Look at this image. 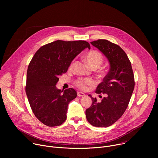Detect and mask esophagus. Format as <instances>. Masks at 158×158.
Instances as JSON below:
<instances>
[{
  "instance_id": "1",
  "label": "esophagus",
  "mask_w": 158,
  "mask_h": 158,
  "mask_svg": "<svg viewBox=\"0 0 158 158\" xmlns=\"http://www.w3.org/2000/svg\"><path fill=\"white\" fill-rule=\"evenodd\" d=\"M77 96L78 97H84V96H85V94L81 92H77Z\"/></svg>"
}]
</instances>
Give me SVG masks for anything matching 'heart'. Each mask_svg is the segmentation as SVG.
I'll use <instances>...</instances> for the list:
<instances>
[{"mask_svg":"<svg viewBox=\"0 0 158 158\" xmlns=\"http://www.w3.org/2000/svg\"><path fill=\"white\" fill-rule=\"evenodd\" d=\"M85 59L92 69H96L102 63L103 57L99 52L92 51L85 54ZM94 84V80L91 78H79L75 82L76 86L82 90H86L89 86H91Z\"/></svg>","mask_w":158,"mask_h":158,"instance_id":"heart-1","label":"heart"}]
</instances>
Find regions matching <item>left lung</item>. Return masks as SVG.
I'll use <instances>...</instances> for the list:
<instances>
[{
    "label": "left lung",
    "mask_w": 158,
    "mask_h": 158,
    "mask_svg": "<svg viewBox=\"0 0 158 158\" xmlns=\"http://www.w3.org/2000/svg\"><path fill=\"white\" fill-rule=\"evenodd\" d=\"M91 44L106 56L110 67L96 91V93L103 94L104 97L99 102L89 94L93 104L86 109L85 116L91 125L106 127L116 122L127 107L134 88V77L131 63L119 46L105 39Z\"/></svg>",
    "instance_id": "1"
}]
</instances>
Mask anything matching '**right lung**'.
Returning <instances> with one entry per match:
<instances>
[{"instance_id":"right-lung-1","label":"right lung","mask_w":158,"mask_h":158,"mask_svg":"<svg viewBox=\"0 0 158 158\" xmlns=\"http://www.w3.org/2000/svg\"><path fill=\"white\" fill-rule=\"evenodd\" d=\"M91 49L84 40H56L42 46L32 57L27 73L26 93L35 117L49 127L61 125L67 118L69 103L77 93L73 88L58 89L59 77L67 72L74 59Z\"/></svg>"}]
</instances>
